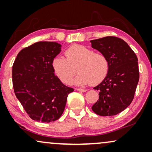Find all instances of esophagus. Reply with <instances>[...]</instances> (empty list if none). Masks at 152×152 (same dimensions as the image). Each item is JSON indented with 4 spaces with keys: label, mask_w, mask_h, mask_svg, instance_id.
<instances>
[{
    "label": "esophagus",
    "mask_w": 152,
    "mask_h": 152,
    "mask_svg": "<svg viewBox=\"0 0 152 152\" xmlns=\"http://www.w3.org/2000/svg\"><path fill=\"white\" fill-rule=\"evenodd\" d=\"M76 90H77V91H79V92H87V90H86V89L77 88Z\"/></svg>",
    "instance_id": "esophagus-1"
}]
</instances>
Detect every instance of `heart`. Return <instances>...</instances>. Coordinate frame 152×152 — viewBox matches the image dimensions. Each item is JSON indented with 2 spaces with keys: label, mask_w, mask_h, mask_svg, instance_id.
Returning <instances> with one entry per match:
<instances>
[{
  "label": "heart",
  "mask_w": 152,
  "mask_h": 152,
  "mask_svg": "<svg viewBox=\"0 0 152 152\" xmlns=\"http://www.w3.org/2000/svg\"><path fill=\"white\" fill-rule=\"evenodd\" d=\"M65 56L66 58L57 55L52 60L55 74L64 84L71 83L76 67L79 74L74 83L77 85H97L107 75L110 63L102 53H94L93 50L81 45H73L66 50Z\"/></svg>",
  "instance_id": "heart-1"
}]
</instances>
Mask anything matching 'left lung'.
I'll return each instance as SVG.
<instances>
[{
	"mask_svg": "<svg viewBox=\"0 0 152 152\" xmlns=\"http://www.w3.org/2000/svg\"><path fill=\"white\" fill-rule=\"evenodd\" d=\"M91 45L108 59L106 77L94 87L99 91V100L92 107L99 116H113L129 106L140 79L138 59L131 48L119 37L107 36L90 40Z\"/></svg>",
	"mask_w": 152,
	"mask_h": 152,
	"instance_id": "8db88e82",
	"label": "left lung"
}]
</instances>
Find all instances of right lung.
I'll list each match as a JSON object with an SVG mask.
<instances>
[{"instance_id":"1","label":"right lung","mask_w":152,"mask_h":152,"mask_svg":"<svg viewBox=\"0 0 152 152\" xmlns=\"http://www.w3.org/2000/svg\"><path fill=\"white\" fill-rule=\"evenodd\" d=\"M55 42H35L21 50L12 69L16 97L29 117L37 122H54L65 110L68 94L74 91L55 75L52 60L61 51Z\"/></svg>"}]
</instances>
